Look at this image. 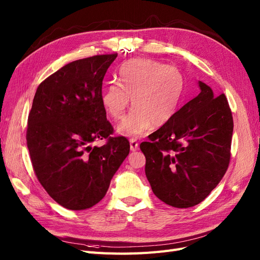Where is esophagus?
<instances>
[{"label":"esophagus","mask_w":260,"mask_h":260,"mask_svg":"<svg viewBox=\"0 0 260 260\" xmlns=\"http://www.w3.org/2000/svg\"><path fill=\"white\" fill-rule=\"evenodd\" d=\"M139 148V142L137 139H130V149L132 152H136Z\"/></svg>","instance_id":"34e87169"}]
</instances>
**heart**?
I'll return each instance as SVG.
<instances>
[{
  "instance_id": "1",
  "label": "heart",
  "mask_w": 260,
  "mask_h": 260,
  "mask_svg": "<svg viewBox=\"0 0 260 260\" xmlns=\"http://www.w3.org/2000/svg\"><path fill=\"white\" fill-rule=\"evenodd\" d=\"M119 83L109 84L102 94V104L113 119L119 120L131 104L118 131L124 136H143L169 122L183 98L185 78L178 67L148 58L133 59L119 69Z\"/></svg>"
}]
</instances>
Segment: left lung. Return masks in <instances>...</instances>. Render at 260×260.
I'll use <instances>...</instances> for the list:
<instances>
[{"instance_id":"1","label":"left lung","mask_w":260,"mask_h":260,"mask_svg":"<svg viewBox=\"0 0 260 260\" xmlns=\"http://www.w3.org/2000/svg\"><path fill=\"white\" fill-rule=\"evenodd\" d=\"M198 96L140 144L154 194L167 205L188 208L205 200L229 167L233 117L224 94L200 81Z\"/></svg>"}]
</instances>
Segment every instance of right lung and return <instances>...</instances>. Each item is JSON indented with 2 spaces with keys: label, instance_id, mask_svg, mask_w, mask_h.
Listing matches in <instances>:
<instances>
[{
  "label": "right lung",
  "instance_id": "add662e5",
  "mask_svg": "<svg viewBox=\"0 0 260 260\" xmlns=\"http://www.w3.org/2000/svg\"><path fill=\"white\" fill-rule=\"evenodd\" d=\"M117 53L69 62L39 84L28 116L27 146L39 182L60 206L91 208L104 198L130 152L102 104V85ZM107 140L101 148L96 139Z\"/></svg>",
  "mask_w": 260,
  "mask_h": 260
}]
</instances>
